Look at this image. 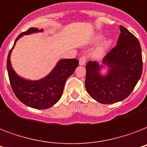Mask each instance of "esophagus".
<instances>
[{
    "instance_id": "obj_1",
    "label": "esophagus",
    "mask_w": 147,
    "mask_h": 147,
    "mask_svg": "<svg viewBox=\"0 0 147 147\" xmlns=\"http://www.w3.org/2000/svg\"><path fill=\"white\" fill-rule=\"evenodd\" d=\"M86 60H87V59H86L85 56H82V57L79 59V65H85V63H86Z\"/></svg>"
}]
</instances>
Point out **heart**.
I'll list each match as a JSON object with an SVG mask.
<instances>
[{"label":"heart","mask_w":147,"mask_h":147,"mask_svg":"<svg viewBox=\"0 0 147 147\" xmlns=\"http://www.w3.org/2000/svg\"><path fill=\"white\" fill-rule=\"evenodd\" d=\"M104 36H103L102 34H97L93 37L92 39V42L94 43H97V42H100V40H102ZM110 43H111V41L110 40H105L104 42H102L100 43V47H98V49H96V53L97 55H101L103 53H105V51L107 49V47H109Z\"/></svg>","instance_id":"obj_1"}]
</instances>
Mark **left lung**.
I'll return each mask as SVG.
<instances>
[{
    "label": "left lung",
    "mask_w": 147,
    "mask_h": 147,
    "mask_svg": "<svg viewBox=\"0 0 147 147\" xmlns=\"http://www.w3.org/2000/svg\"><path fill=\"white\" fill-rule=\"evenodd\" d=\"M117 46L98 63L86 65L85 88L98 102L109 105L127 98L141 77V47L137 38L123 26ZM106 69V73L102 74Z\"/></svg>",
    "instance_id": "1"
}]
</instances>
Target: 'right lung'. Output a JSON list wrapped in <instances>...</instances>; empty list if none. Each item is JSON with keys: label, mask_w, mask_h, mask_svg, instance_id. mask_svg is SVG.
Segmentation results:
<instances>
[{"label": "right lung", "mask_w": 147, "mask_h": 147, "mask_svg": "<svg viewBox=\"0 0 147 147\" xmlns=\"http://www.w3.org/2000/svg\"><path fill=\"white\" fill-rule=\"evenodd\" d=\"M43 29L31 27L20 33L15 40L13 47L8 54L7 69L10 85L17 98L23 104L36 109H48L59 100L62 97L65 83L78 65L77 59H62L44 78L39 80H30L23 78L13 69L10 55L17 40L24 35L42 33Z\"/></svg>", "instance_id": "add662e5"}]
</instances>
